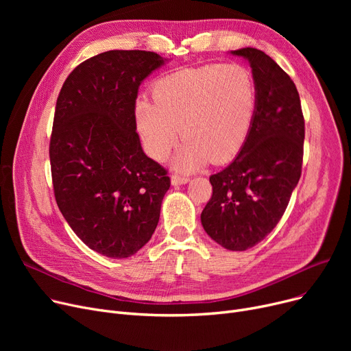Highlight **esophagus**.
<instances>
[{
    "instance_id": "1",
    "label": "esophagus",
    "mask_w": 351,
    "mask_h": 351,
    "mask_svg": "<svg viewBox=\"0 0 351 351\" xmlns=\"http://www.w3.org/2000/svg\"><path fill=\"white\" fill-rule=\"evenodd\" d=\"M189 182V178L188 176H183V175H172L171 176V183L173 186H178V185H185V183Z\"/></svg>"
}]
</instances>
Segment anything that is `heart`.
I'll list each match as a JSON object with an SVG mask.
<instances>
[{"label": "heart", "mask_w": 351, "mask_h": 351, "mask_svg": "<svg viewBox=\"0 0 351 351\" xmlns=\"http://www.w3.org/2000/svg\"><path fill=\"white\" fill-rule=\"evenodd\" d=\"M154 98L139 97L134 117L146 154L163 160L179 141L172 166L193 172L208 162L223 163L245 146L254 119L257 89L239 64L185 68L159 78Z\"/></svg>", "instance_id": "heart-1"}]
</instances>
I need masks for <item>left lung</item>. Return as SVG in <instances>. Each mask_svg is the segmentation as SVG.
<instances>
[{
	"label": "left lung",
	"instance_id": "8db88e82",
	"mask_svg": "<svg viewBox=\"0 0 351 351\" xmlns=\"http://www.w3.org/2000/svg\"><path fill=\"white\" fill-rule=\"evenodd\" d=\"M252 68L257 105L242 151L209 178L213 193L202 226L228 250L253 247L282 219L302 175L304 118L296 85L269 55L256 48L230 51Z\"/></svg>",
	"mask_w": 351,
	"mask_h": 351
}]
</instances>
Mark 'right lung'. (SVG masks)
<instances>
[{
    "label": "right lung",
    "instance_id": "1",
    "mask_svg": "<svg viewBox=\"0 0 351 351\" xmlns=\"http://www.w3.org/2000/svg\"><path fill=\"white\" fill-rule=\"evenodd\" d=\"M168 61L151 51H106L73 69L55 106L49 160L57 205L92 250L125 259L158 226L171 179L136 134L139 85Z\"/></svg>",
    "mask_w": 351,
    "mask_h": 351
}]
</instances>
